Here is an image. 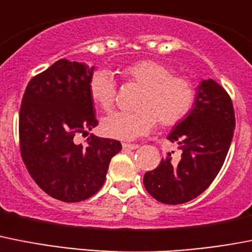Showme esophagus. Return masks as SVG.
Listing matches in <instances>:
<instances>
[{"label": "esophagus", "mask_w": 252, "mask_h": 252, "mask_svg": "<svg viewBox=\"0 0 252 252\" xmlns=\"http://www.w3.org/2000/svg\"><path fill=\"white\" fill-rule=\"evenodd\" d=\"M122 148H124L125 150H135V149H137V148H139V145H137V144H126V143H124V144H122Z\"/></svg>", "instance_id": "esophagus-1"}]
</instances>
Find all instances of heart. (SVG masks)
Segmentation results:
<instances>
[{"mask_svg":"<svg viewBox=\"0 0 252 252\" xmlns=\"http://www.w3.org/2000/svg\"><path fill=\"white\" fill-rule=\"evenodd\" d=\"M125 77L144 87L136 111L113 112L102 120L103 134L120 140H136L145 136L162 122L173 126L181 122L192 109L195 88L190 80L173 76L171 68L154 60H141L122 70ZM90 98L104 111L113 107L117 84L107 70L95 71L89 79Z\"/></svg>","mask_w":252,"mask_h":252,"instance_id":"heart-1","label":"heart"}]
</instances>
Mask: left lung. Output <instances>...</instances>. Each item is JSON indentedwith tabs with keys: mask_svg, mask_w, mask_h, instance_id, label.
Segmentation results:
<instances>
[{
	"mask_svg": "<svg viewBox=\"0 0 252 252\" xmlns=\"http://www.w3.org/2000/svg\"><path fill=\"white\" fill-rule=\"evenodd\" d=\"M232 100L218 83L208 79L197 85L192 109L167 136L181 150L168 153L156 169L144 175V186L160 203L184 204L203 193L222 168L233 137ZM173 153V152H172Z\"/></svg>",
	"mask_w": 252,
	"mask_h": 252,
	"instance_id": "left-lung-1",
	"label": "left lung"
}]
</instances>
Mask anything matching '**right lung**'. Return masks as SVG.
<instances>
[{
	"label": "right lung",
	"mask_w": 252,
	"mask_h": 252,
	"mask_svg": "<svg viewBox=\"0 0 252 252\" xmlns=\"http://www.w3.org/2000/svg\"><path fill=\"white\" fill-rule=\"evenodd\" d=\"M94 66L59 60L28 84L19 116L23 160L36 185L64 203L92 197L104 184L109 162L122 145L90 135L87 144L74 136L98 125L90 98Z\"/></svg>",
	"instance_id": "right-lung-1"
}]
</instances>
